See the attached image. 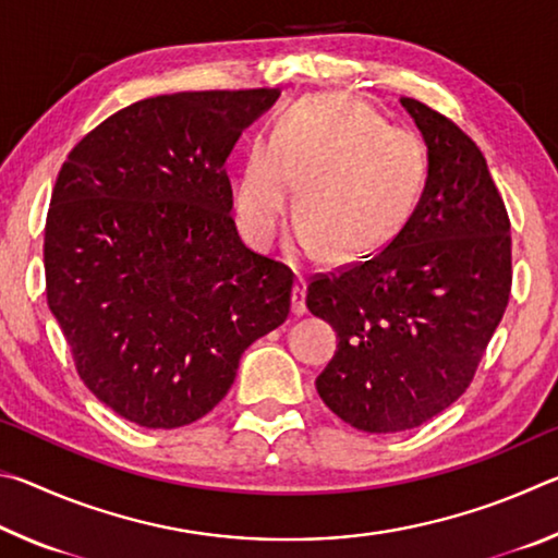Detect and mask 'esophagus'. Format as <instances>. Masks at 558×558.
<instances>
[{
	"instance_id": "1",
	"label": "esophagus",
	"mask_w": 558,
	"mask_h": 558,
	"mask_svg": "<svg viewBox=\"0 0 558 558\" xmlns=\"http://www.w3.org/2000/svg\"><path fill=\"white\" fill-rule=\"evenodd\" d=\"M305 295H307V282H305V278H298L295 288H292V313H295L298 317L307 313Z\"/></svg>"
}]
</instances>
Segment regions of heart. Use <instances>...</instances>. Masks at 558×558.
I'll return each mask as SVG.
<instances>
[{
    "label": "heart",
    "mask_w": 558,
    "mask_h": 558,
    "mask_svg": "<svg viewBox=\"0 0 558 558\" xmlns=\"http://www.w3.org/2000/svg\"><path fill=\"white\" fill-rule=\"evenodd\" d=\"M421 140L389 128L364 100L319 93L282 112L268 140L248 147L233 206L241 231L268 248L300 186V245L335 263L386 248L409 223L426 184Z\"/></svg>",
    "instance_id": "heart-1"
}]
</instances>
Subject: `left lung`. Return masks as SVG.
I'll return each instance as SVG.
<instances>
[{"label":"left lung","instance_id":"obj_1","mask_svg":"<svg viewBox=\"0 0 558 558\" xmlns=\"http://www.w3.org/2000/svg\"><path fill=\"white\" fill-rule=\"evenodd\" d=\"M401 106L428 147L418 206L376 256L307 286L339 337L317 393L366 433L418 428L458 401L512 290L509 216L480 147L421 100Z\"/></svg>","mask_w":558,"mask_h":558}]
</instances>
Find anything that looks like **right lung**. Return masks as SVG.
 <instances>
[{
    "label": "right lung",
    "instance_id": "right-lung-1",
    "mask_svg": "<svg viewBox=\"0 0 558 558\" xmlns=\"http://www.w3.org/2000/svg\"><path fill=\"white\" fill-rule=\"evenodd\" d=\"M278 88L118 110L71 149L46 216V300L96 399L143 428L199 421L290 315L292 270L245 248L226 159Z\"/></svg>",
    "mask_w": 558,
    "mask_h": 558
}]
</instances>
